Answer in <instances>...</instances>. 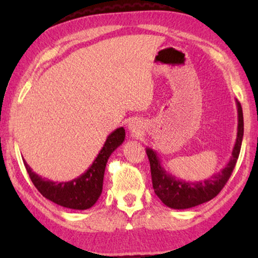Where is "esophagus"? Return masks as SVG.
Listing matches in <instances>:
<instances>
[{
  "mask_svg": "<svg viewBox=\"0 0 258 258\" xmlns=\"http://www.w3.org/2000/svg\"><path fill=\"white\" fill-rule=\"evenodd\" d=\"M128 131L132 135H140L143 132V125L140 120H132L128 123Z\"/></svg>",
  "mask_w": 258,
  "mask_h": 258,
  "instance_id": "1",
  "label": "esophagus"
}]
</instances>
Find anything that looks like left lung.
<instances>
[{"label": "left lung", "instance_id": "left-lung-1", "mask_svg": "<svg viewBox=\"0 0 258 258\" xmlns=\"http://www.w3.org/2000/svg\"><path fill=\"white\" fill-rule=\"evenodd\" d=\"M238 108L237 139L229 163L221 172L215 173L208 180L186 182L172 175L163 167L157 152L147 148V156L150 161L152 186L155 194L166 206L173 209H187L207 203L220 194L233 172L241 149L243 137V115L241 104L235 100Z\"/></svg>", "mask_w": 258, "mask_h": 258}]
</instances>
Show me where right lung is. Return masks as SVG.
Segmentation results:
<instances>
[{
    "instance_id": "right-lung-1",
    "label": "right lung",
    "mask_w": 258,
    "mask_h": 258,
    "mask_svg": "<svg viewBox=\"0 0 258 258\" xmlns=\"http://www.w3.org/2000/svg\"><path fill=\"white\" fill-rule=\"evenodd\" d=\"M125 139L124 127L116 128L108 135L102 149L92 165L76 178L68 182H54L42 177L32 171L24 159L25 167L36 189L43 197L60 206L84 211L93 206L102 194L104 169L109 157L118 148Z\"/></svg>"
}]
</instances>
